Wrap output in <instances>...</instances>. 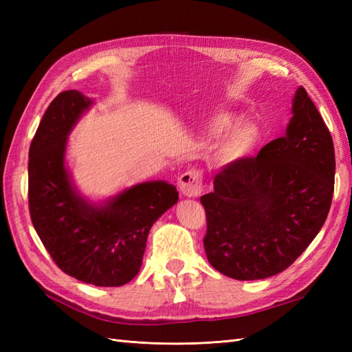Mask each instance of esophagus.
<instances>
[{
	"label": "esophagus",
	"mask_w": 352,
	"mask_h": 352,
	"mask_svg": "<svg viewBox=\"0 0 352 352\" xmlns=\"http://www.w3.org/2000/svg\"><path fill=\"white\" fill-rule=\"evenodd\" d=\"M178 186H180L184 197L195 198L201 195V192H203V170L189 169L183 172L178 178Z\"/></svg>",
	"instance_id": "obj_1"
}]
</instances>
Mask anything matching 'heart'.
Masks as SVG:
<instances>
[{"label":"heart","instance_id":"heart-1","mask_svg":"<svg viewBox=\"0 0 352 352\" xmlns=\"http://www.w3.org/2000/svg\"><path fill=\"white\" fill-rule=\"evenodd\" d=\"M234 124V118L230 116V115H221L218 119H216L214 122V130L216 131H223V130H228L231 125ZM252 138H254V133L251 129H248V126H241V129L236 130V134H234V145L242 149V151H245L246 148H248L251 145L252 142Z\"/></svg>","mask_w":352,"mask_h":352}]
</instances>
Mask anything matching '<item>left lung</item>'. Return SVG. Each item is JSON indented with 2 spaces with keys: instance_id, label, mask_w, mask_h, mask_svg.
I'll use <instances>...</instances> for the list:
<instances>
[{
  "instance_id": "obj_1",
  "label": "left lung",
  "mask_w": 352,
  "mask_h": 352,
  "mask_svg": "<svg viewBox=\"0 0 352 352\" xmlns=\"http://www.w3.org/2000/svg\"><path fill=\"white\" fill-rule=\"evenodd\" d=\"M286 134L241 157L214 177L206 208L207 260L234 280L283 272L316 237L334 192L330 130L301 86Z\"/></svg>"
}]
</instances>
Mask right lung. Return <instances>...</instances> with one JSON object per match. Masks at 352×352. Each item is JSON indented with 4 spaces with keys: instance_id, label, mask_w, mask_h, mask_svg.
<instances>
[{
    "instance_id": "add662e5",
    "label": "right lung",
    "mask_w": 352,
    "mask_h": 352,
    "mask_svg": "<svg viewBox=\"0 0 352 352\" xmlns=\"http://www.w3.org/2000/svg\"><path fill=\"white\" fill-rule=\"evenodd\" d=\"M92 101L65 91L51 101L28 153V208L54 263L74 278L116 287L138 275L153 223L178 201L166 182L136 184L106 206L89 204L65 168L66 138Z\"/></svg>"
}]
</instances>
